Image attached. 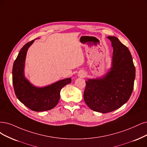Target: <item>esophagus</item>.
Masks as SVG:
<instances>
[{
  "mask_svg": "<svg viewBox=\"0 0 147 147\" xmlns=\"http://www.w3.org/2000/svg\"><path fill=\"white\" fill-rule=\"evenodd\" d=\"M80 77H84L85 76V73H83V72H82V73H80Z\"/></svg>",
  "mask_w": 147,
  "mask_h": 147,
  "instance_id": "obj_1",
  "label": "esophagus"
}]
</instances>
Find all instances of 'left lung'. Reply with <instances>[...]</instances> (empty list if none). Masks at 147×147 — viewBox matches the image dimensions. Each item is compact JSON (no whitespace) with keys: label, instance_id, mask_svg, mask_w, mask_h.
Here are the masks:
<instances>
[{"label":"left lung","instance_id":"obj_1","mask_svg":"<svg viewBox=\"0 0 147 147\" xmlns=\"http://www.w3.org/2000/svg\"><path fill=\"white\" fill-rule=\"evenodd\" d=\"M113 48L111 67L102 78L88 79L84 100L92 110L102 113L115 111L131 95L136 69L128 48L115 36H108Z\"/></svg>","mask_w":147,"mask_h":147}]
</instances>
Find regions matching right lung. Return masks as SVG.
Returning a JSON list of instances; mask_svg holds the SVG:
<instances>
[{
  "label": "right lung",
  "mask_w": 147,
  "mask_h": 147,
  "mask_svg": "<svg viewBox=\"0 0 147 147\" xmlns=\"http://www.w3.org/2000/svg\"><path fill=\"white\" fill-rule=\"evenodd\" d=\"M35 40V39H34ZM32 40L21 48L13 67V84L17 98L30 110L43 111L55 107L60 99L61 89L71 82V78L60 80L49 85L37 87L31 84L24 74L26 53L33 43Z\"/></svg>",
  "instance_id": "1"
}]
</instances>
